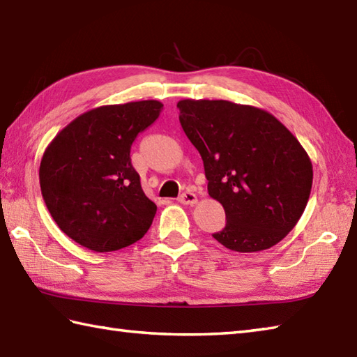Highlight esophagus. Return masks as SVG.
I'll return each mask as SVG.
<instances>
[{
	"label": "esophagus",
	"instance_id": "obj_1",
	"mask_svg": "<svg viewBox=\"0 0 357 357\" xmlns=\"http://www.w3.org/2000/svg\"><path fill=\"white\" fill-rule=\"evenodd\" d=\"M178 201L181 204H185V206H193V204H196V201H198V198H196V195L192 192H184L179 196Z\"/></svg>",
	"mask_w": 357,
	"mask_h": 357
}]
</instances>
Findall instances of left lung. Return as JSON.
<instances>
[{"label":"left lung","instance_id":"left-lung-1","mask_svg":"<svg viewBox=\"0 0 357 357\" xmlns=\"http://www.w3.org/2000/svg\"><path fill=\"white\" fill-rule=\"evenodd\" d=\"M179 123L199 151L225 227L213 238L239 253L267 250L298 224L313 184L304 147L268 112L224 100H183Z\"/></svg>","mask_w":357,"mask_h":357}]
</instances>
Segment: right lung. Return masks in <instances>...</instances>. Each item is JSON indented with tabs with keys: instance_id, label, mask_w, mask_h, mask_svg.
Listing matches in <instances>:
<instances>
[{
	"instance_id": "right-lung-1",
	"label": "right lung",
	"mask_w": 357,
	"mask_h": 357,
	"mask_svg": "<svg viewBox=\"0 0 357 357\" xmlns=\"http://www.w3.org/2000/svg\"><path fill=\"white\" fill-rule=\"evenodd\" d=\"M161 110L153 100L102 105L73 119L45 149L40 165L44 202L79 245L115 252L150 229L156 206L142 192L130 149Z\"/></svg>"
}]
</instances>
